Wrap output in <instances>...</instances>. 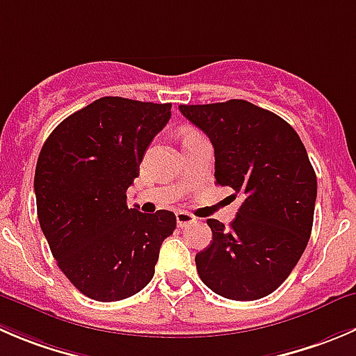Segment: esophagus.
<instances>
[{
    "label": "esophagus",
    "mask_w": 356,
    "mask_h": 356,
    "mask_svg": "<svg viewBox=\"0 0 356 356\" xmlns=\"http://www.w3.org/2000/svg\"><path fill=\"white\" fill-rule=\"evenodd\" d=\"M175 219H177V226L179 227H186L188 224L196 222V217L193 216V213L186 212V210H179V212L175 213Z\"/></svg>",
    "instance_id": "1"
}]
</instances>
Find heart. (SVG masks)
<instances>
[{"instance_id":"obj_1","label":"heart","mask_w":356,"mask_h":356,"mask_svg":"<svg viewBox=\"0 0 356 356\" xmlns=\"http://www.w3.org/2000/svg\"><path fill=\"white\" fill-rule=\"evenodd\" d=\"M191 136H198V134H196V132H191V130H189V132H186V134H184V137H191Z\"/></svg>"}]
</instances>
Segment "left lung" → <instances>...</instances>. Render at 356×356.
<instances>
[{
    "label": "left lung",
    "instance_id": "1",
    "mask_svg": "<svg viewBox=\"0 0 356 356\" xmlns=\"http://www.w3.org/2000/svg\"><path fill=\"white\" fill-rule=\"evenodd\" d=\"M179 109L212 143L216 184L241 196L229 229L207 220L212 241L195 257L200 278L226 299L264 298L291 275L312 234L316 175L305 144L285 120L241 99Z\"/></svg>",
    "mask_w": 356,
    "mask_h": 356
}]
</instances>
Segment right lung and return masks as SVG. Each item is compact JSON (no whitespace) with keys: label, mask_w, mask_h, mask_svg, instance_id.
Segmentation results:
<instances>
[{"label":"right lung","mask_w":356,"mask_h":356,"mask_svg":"<svg viewBox=\"0 0 356 356\" xmlns=\"http://www.w3.org/2000/svg\"><path fill=\"white\" fill-rule=\"evenodd\" d=\"M172 104L102 97L48 136L34 174L38 219L62 273L86 298L122 301L154 275L175 213L127 205L151 140Z\"/></svg>","instance_id":"right-lung-1"}]
</instances>
